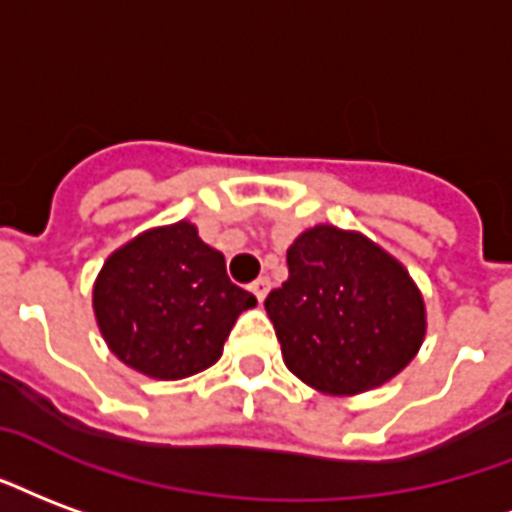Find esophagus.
Instances as JSON below:
<instances>
[{
  "label": "esophagus",
  "mask_w": 512,
  "mask_h": 512,
  "mask_svg": "<svg viewBox=\"0 0 512 512\" xmlns=\"http://www.w3.org/2000/svg\"><path fill=\"white\" fill-rule=\"evenodd\" d=\"M249 290L257 295V301H266L268 290H271V279H268V276H260V279H255V282L249 285Z\"/></svg>",
  "instance_id": "1"
}]
</instances>
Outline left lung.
I'll list each match as a JSON object with an SVG mask.
<instances>
[{
    "label": "left lung",
    "mask_w": 512,
    "mask_h": 512,
    "mask_svg": "<svg viewBox=\"0 0 512 512\" xmlns=\"http://www.w3.org/2000/svg\"><path fill=\"white\" fill-rule=\"evenodd\" d=\"M290 276L266 312L287 369L323 393H363L415 358L426 314L418 287L361 233L320 225L287 249Z\"/></svg>",
    "instance_id": "left-lung-1"
}]
</instances>
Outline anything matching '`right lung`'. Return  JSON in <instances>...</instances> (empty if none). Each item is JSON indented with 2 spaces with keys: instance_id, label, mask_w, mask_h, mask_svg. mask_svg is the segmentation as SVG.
Returning <instances> with one entry per match:
<instances>
[{
  "instance_id": "1",
  "label": "right lung",
  "mask_w": 512,
  "mask_h": 512,
  "mask_svg": "<svg viewBox=\"0 0 512 512\" xmlns=\"http://www.w3.org/2000/svg\"><path fill=\"white\" fill-rule=\"evenodd\" d=\"M255 304L189 222L121 246L94 285V314L108 347L157 380H181L217 363L238 314Z\"/></svg>"
}]
</instances>
